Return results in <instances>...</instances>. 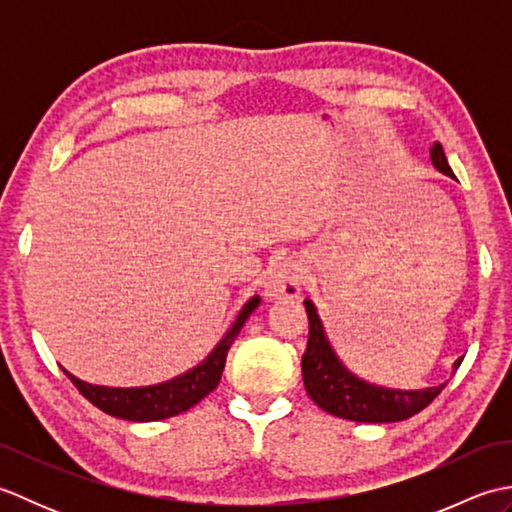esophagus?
Wrapping results in <instances>:
<instances>
[{
    "label": "esophagus",
    "instance_id": "34e87169",
    "mask_svg": "<svg viewBox=\"0 0 512 512\" xmlns=\"http://www.w3.org/2000/svg\"><path fill=\"white\" fill-rule=\"evenodd\" d=\"M303 270L295 259H284L273 270H270L264 284L266 299H297L301 295Z\"/></svg>",
    "mask_w": 512,
    "mask_h": 512
}]
</instances>
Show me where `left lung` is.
<instances>
[{
  "mask_svg": "<svg viewBox=\"0 0 512 512\" xmlns=\"http://www.w3.org/2000/svg\"><path fill=\"white\" fill-rule=\"evenodd\" d=\"M429 154L433 167L444 173V176L453 178L442 145L433 143ZM303 306H306L310 323L308 347L301 358L303 385H306L308 396L323 411L332 413V416L354 422H400L416 416L447 385L442 383L424 389H394L367 383V380L352 374L343 365L341 358L336 356L328 334H325L317 306L310 299L303 301ZM460 363L462 358L453 363V372L460 367Z\"/></svg>",
  "mask_w": 512,
  "mask_h": 512,
  "instance_id": "8db88e82",
  "label": "left lung"
}]
</instances>
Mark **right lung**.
<instances>
[{
	"label": "right lung",
	"mask_w": 512,
	"mask_h": 512,
	"mask_svg": "<svg viewBox=\"0 0 512 512\" xmlns=\"http://www.w3.org/2000/svg\"><path fill=\"white\" fill-rule=\"evenodd\" d=\"M259 303H262V297H250L244 303V308L239 310L231 328H228L220 339V343L209 352V356L195 367L187 369L184 374L165 380V383L145 387H105L85 383V380L70 374L68 369H63V372L92 405H96L105 413H110L114 418L132 422H156L173 418L178 416V413L189 411L193 405H198L206 394H211V391L220 385V378L226 365V354L231 350V345L239 330H242V325L246 323L250 314L257 310Z\"/></svg>",
	"instance_id": "add662e5"
}]
</instances>
